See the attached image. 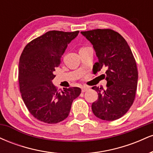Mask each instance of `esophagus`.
I'll list each match as a JSON object with an SVG mask.
<instances>
[{"instance_id":"obj_1","label":"esophagus","mask_w":153,"mask_h":153,"mask_svg":"<svg viewBox=\"0 0 153 153\" xmlns=\"http://www.w3.org/2000/svg\"><path fill=\"white\" fill-rule=\"evenodd\" d=\"M88 89H89V88L88 87H86V86H83V87L81 88V90H82V93L85 92V91H87L88 90Z\"/></svg>"}]
</instances>
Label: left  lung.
Returning <instances> with one entry per match:
<instances>
[{
  "label": "left lung",
  "instance_id": "obj_1",
  "mask_svg": "<svg viewBox=\"0 0 153 153\" xmlns=\"http://www.w3.org/2000/svg\"><path fill=\"white\" fill-rule=\"evenodd\" d=\"M93 45L99 61L94 65L97 71L106 70V88L94 86L97 101L92 103L98 118L114 121L124 116L132 105L137 85L138 72L132 52L126 40L109 29L81 31Z\"/></svg>",
  "mask_w": 153,
  "mask_h": 153
}]
</instances>
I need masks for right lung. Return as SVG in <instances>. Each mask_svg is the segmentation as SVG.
I'll use <instances>...</instances> for the list:
<instances>
[{
	"instance_id": "1",
	"label": "right lung",
	"mask_w": 153,
	"mask_h": 153,
	"mask_svg": "<svg viewBox=\"0 0 153 153\" xmlns=\"http://www.w3.org/2000/svg\"><path fill=\"white\" fill-rule=\"evenodd\" d=\"M79 31H50L34 39L24 47L19 64V82L26 108L34 118L47 124H57L69 115L78 87L58 92L52 84L54 71L60 64L68 45Z\"/></svg>"
}]
</instances>
